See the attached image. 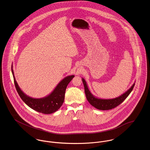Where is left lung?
Returning <instances> with one entry per match:
<instances>
[{"label":"left lung","instance_id":"1","mask_svg":"<svg viewBox=\"0 0 150 150\" xmlns=\"http://www.w3.org/2000/svg\"><path fill=\"white\" fill-rule=\"evenodd\" d=\"M81 79L84 84V91L87 100L93 107L100 110H111L115 108L116 107L119 105L120 104L122 103L132 91L135 83L134 82V83L127 91L123 93L118 97L113 99H102L93 95L90 91L86 81L84 80L83 78H81Z\"/></svg>","mask_w":150,"mask_h":150}]
</instances>
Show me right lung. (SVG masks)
Segmentation results:
<instances>
[{"instance_id": "add662e5", "label": "right lung", "mask_w": 150, "mask_h": 150, "mask_svg": "<svg viewBox=\"0 0 150 150\" xmlns=\"http://www.w3.org/2000/svg\"><path fill=\"white\" fill-rule=\"evenodd\" d=\"M11 71L16 91L23 102L34 110L45 114H52L60 108L64 100L66 88L69 82L75 77L74 75L65 77L46 96L42 98H34L24 93L18 86L14 76L12 64Z\"/></svg>"}]
</instances>
